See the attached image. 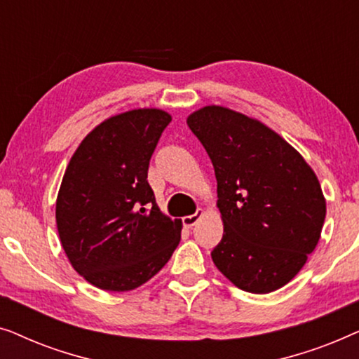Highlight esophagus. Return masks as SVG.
<instances>
[{"label":"esophagus","instance_id":"obj_1","mask_svg":"<svg viewBox=\"0 0 359 359\" xmlns=\"http://www.w3.org/2000/svg\"><path fill=\"white\" fill-rule=\"evenodd\" d=\"M203 209H198L196 210L194 214H191V215H186V217H183V224H184V227H188V229H191V227H194L196 224H198V220L203 217Z\"/></svg>","mask_w":359,"mask_h":359}]
</instances>
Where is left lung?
<instances>
[{"label": "left lung", "instance_id": "left-lung-1", "mask_svg": "<svg viewBox=\"0 0 359 359\" xmlns=\"http://www.w3.org/2000/svg\"><path fill=\"white\" fill-rule=\"evenodd\" d=\"M188 126L217 180L224 235L214 264L242 291L283 287L320 238L327 208L316 173L276 132L227 107L205 106Z\"/></svg>", "mask_w": 359, "mask_h": 359}]
</instances>
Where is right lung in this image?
<instances>
[{"mask_svg": "<svg viewBox=\"0 0 359 359\" xmlns=\"http://www.w3.org/2000/svg\"><path fill=\"white\" fill-rule=\"evenodd\" d=\"M168 112L134 109L85 137L63 175L57 229L72 266L93 286L124 292L154 278L181 238V220L160 212L149 165Z\"/></svg>", "mask_w": 359, "mask_h": 359, "instance_id": "1", "label": "right lung"}]
</instances>
